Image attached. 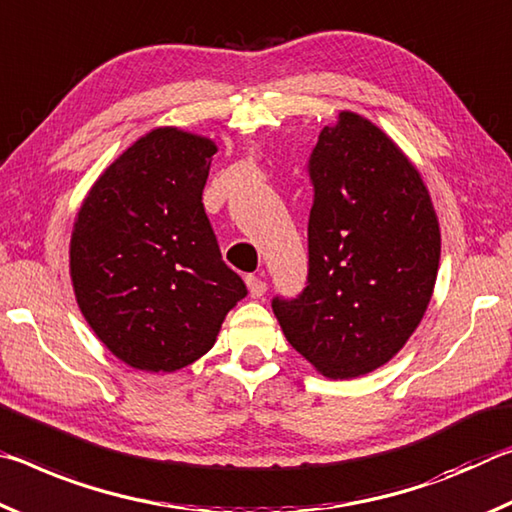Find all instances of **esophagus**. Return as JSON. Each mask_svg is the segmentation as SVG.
<instances>
[{
  "instance_id": "esophagus-1",
  "label": "esophagus",
  "mask_w": 512,
  "mask_h": 512,
  "mask_svg": "<svg viewBox=\"0 0 512 512\" xmlns=\"http://www.w3.org/2000/svg\"><path fill=\"white\" fill-rule=\"evenodd\" d=\"M247 288H249V292H251V297H263L265 295V290H267V283L261 279V276H256V274H247Z\"/></svg>"
}]
</instances>
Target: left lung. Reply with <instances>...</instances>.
I'll return each instance as SVG.
<instances>
[{
  "label": "left lung",
  "mask_w": 512,
  "mask_h": 512,
  "mask_svg": "<svg viewBox=\"0 0 512 512\" xmlns=\"http://www.w3.org/2000/svg\"><path fill=\"white\" fill-rule=\"evenodd\" d=\"M306 172V288L272 308L317 372L351 379L388 363L420 324L438 276V217L420 172L356 113L322 129Z\"/></svg>",
  "instance_id": "8db88e82"
}]
</instances>
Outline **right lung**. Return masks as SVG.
Here are the masks:
<instances>
[{
  "instance_id": "obj_1",
  "label": "right lung",
  "mask_w": 512,
  "mask_h": 512,
  "mask_svg": "<svg viewBox=\"0 0 512 512\" xmlns=\"http://www.w3.org/2000/svg\"><path fill=\"white\" fill-rule=\"evenodd\" d=\"M213 154L211 140L154 129L99 177L77 215L70 272L79 308L138 370L195 363L247 295L201 201Z\"/></svg>"
}]
</instances>
